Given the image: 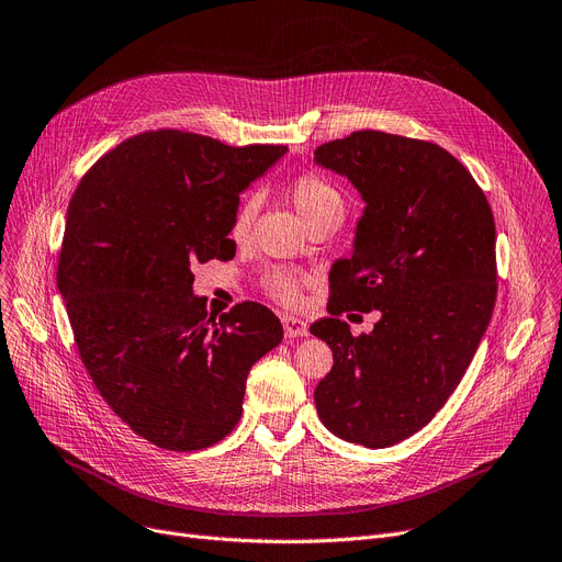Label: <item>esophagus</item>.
<instances>
[{
	"instance_id": "esophagus-1",
	"label": "esophagus",
	"mask_w": 562,
	"mask_h": 562,
	"mask_svg": "<svg viewBox=\"0 0 562 562\" xmlns=\"http://www.w3.org/2000/svg\"><path fill=\"white\" fill-rule=\"evenodd\" d=\"M283 329H285V339H300V336L308 334V325L295 316H283Z\"/></svg>"
}]
</instances>
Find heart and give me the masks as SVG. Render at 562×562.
Segmentation results:
<instances>
[{
  "mask_svg": "<svg viewBox=\"0 0 562 562\" xmlns=\"http://www.w3.org/2000/svg\"><path fill=\"white\" fill-rule=\"evenodd\" d=\"M285 195L308 226L321 218H341L344 214L341 191L336 189L329 179L316 172H304L295 177L293 182L285 187ZM254 214H256V200L244 198L233 216V226H231V237L235 241H244L246 235H249ZM262 288L269 297H274L281 304H297L302 297L304 277L297 272H290V269H272V272L265 274Z\"/></svg>",
  "mask_w": 562,
  "mask_h": 562,
  "instance_id": "b5f03b06",
  "label": "heart"
}]
</instances>
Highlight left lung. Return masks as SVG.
I'll list each match as a JSON object with an SVG mask.
<instances>
[{"mask_svg":"<svg viewBox=\"0 0 562 562\" xmlns=\"http://www.w3.org/2000/svg\"><path fill=\"white\" fill-rule=\"evenodd\" d=\"M313 161L364 200L352 256L329 272L331 316L311 325L334 355L313 396L334 436L380 450L429 424L473 362L496 304V226L473 175L434 143L355 131ZM346 310L381 321L352 337Z\"/></svg>","mask_w":562,"mask_h":562,"instance_id":"1","label":"left lung"}]
</instances>
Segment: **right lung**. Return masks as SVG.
I'll list each match as a JSON object with an SVG mask.
<instances>
[{
    "label": "right lung",
    "instance_id": "1",
    "mask_svg": "<svg viewBox=\"0 0 562 562\" xmlns=\"http://www.w3.org/2000/svg\"><path fill=\"white\" fill-rule=\"evenodd\" d=\"M285 151L149 131L101 156L71 198L57 288L82 364L115 415L164 450L226 438L246 375L283 339L258 302L207 316L193 267L235 256L239 193Z\"/></svg>",
    "mask_w": 562,
    "mask_h": 562
}]
</instances>
